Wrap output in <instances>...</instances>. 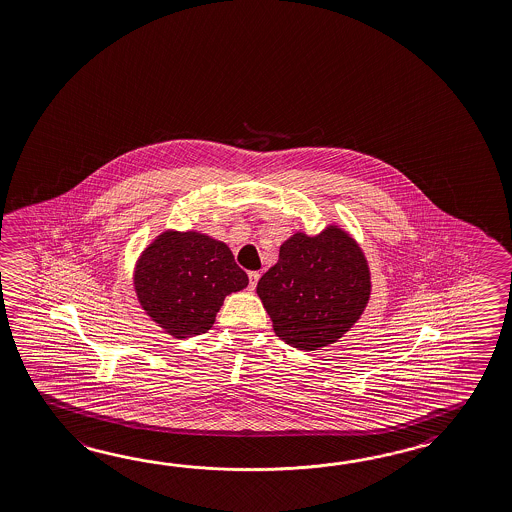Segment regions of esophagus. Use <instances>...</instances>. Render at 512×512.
<instances>
[{
    "label": "esophagus",
    "mask_w": 512,
    "mask_h": 512,
    "mask_svg": "<svg viewBox=\"0 0 512 512\" xmlns=\"http://www.w3.org/2000/svg\"><path fill=\"white\" fill-rule=\"evenodd\" d=\"M258 280H260V273L258 271H250L249 273V289L250 291H254V287L258 284Z\"/></svg>",
    "instance_id": "obj_1"
}]
</instances>
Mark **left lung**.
<instances>
[{"instance_id":"obj_1","label":"left lung","mask_w":512,"mask_h":512,"mask_svg":"<svg viewBox=\"0 0 512 512\" xmlns=\"http://www.w3.org/2000/svg\"><path fill=\"white\" fill-rule=\"evenodd\" d=\"M367 256L343 226L308 236L298 230L280 245L278 262L256 293L276 335L304 352L337 343L367 308L372 291Z\"/></svg>"}]
</instances>
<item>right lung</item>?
Instances as JSON below:
<instances>
[{
    "instance_id": "right-lung-1",
    "label": "right lung",
    "mask_w": 512,
    "mask_h": 512,
    "mask_svg": "<svg viewBox=\"0 0 512 512\" xmlns=\"http://www.w3.org/2000/svg\"><path fill=\"white\" fill-rule=\"evenodd\" d=\"M132 282L145 315L184 339L210 330L225 298L249 286V276L223 241L167 228L138 256Z\"/></svg>"
}]
</instances>
